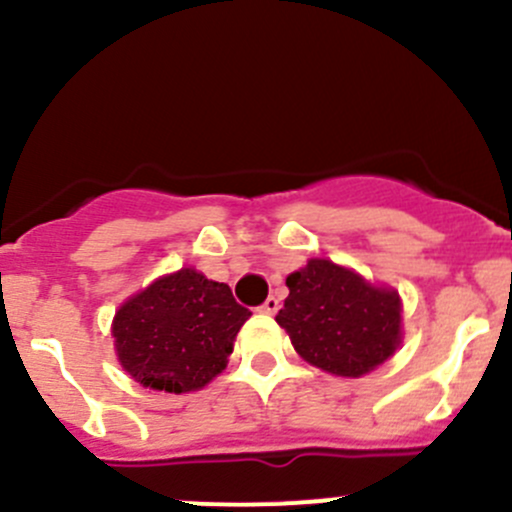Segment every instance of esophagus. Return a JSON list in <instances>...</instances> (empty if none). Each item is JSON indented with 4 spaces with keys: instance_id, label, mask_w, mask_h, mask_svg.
<instances>
[{
    "instance_id": "obj_1",
    "label": "esophagus",
    "mask_w": 512,
    "mask_h": 512,
    "mask_svg": "<svg viewBox=\"0 0 512 512\" xmlns=\"http://www.w3.org/2000/svg\"><path fill=\"white\" fill-rule=\"evenodd\" d=\"M277 309H280V299H277V297H267L265 302H262L260 312L262 314H275Z\"/></svg>"
}]
</instances>
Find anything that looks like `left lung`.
Masks as SVG:
<instances>
[{"label":"left lung","mask_w":512,"mask_h":512,"mask_svg":"<svg viewBox=\"0 0 512 512\" xmlns=\"http://www.w3.org/2000/svg\"><path fill=\"white\" fill-rule=\"evenodd\" d=\"M277 324L309 364L334 376H364L401 344V299L332 260H309L287 277Z\"/></svg>","instance_id":"1"}]
</instances>
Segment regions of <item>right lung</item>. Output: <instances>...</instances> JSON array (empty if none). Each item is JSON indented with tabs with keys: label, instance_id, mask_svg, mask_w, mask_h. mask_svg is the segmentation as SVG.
Returning a JSON list of instances; mask_svg holds the SVG:
<instances>
[{
	"label": "right lung",
	"instance_id": "1",
	"mask_svg": "<svg viewBox=\"0 0 512 512\" xmlns=\"http://www.w3.org/2000/svg\"><path fill=\"white\" fill-rule=\"evenodd\" d=\"M250 314L225 282L183 267L123 302L111 332L118 361L138 384L188 394L225 369Z\"/></svg>",
	"mask_w": 512,
	"mask_h": 512
}]
</instances>
